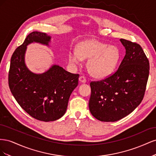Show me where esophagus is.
<instances>
[{
    "label": "esophagus",
    "mask_w": 156,
    "mask_h": 156,
    "mask_svg": "<svg viewBox=\"0 0 156 156\" xmlns=\"http://www.w3.org/2000/svg\"><path fill=\"white\" fill-rule=\"evenodd\" d=\"M79 81H80V82H81V83H85L87 82V79H86V78L84 77V76H81V77H79Z\"/></svg>",
    "instance_id": "obj_1"
}]
</instances>
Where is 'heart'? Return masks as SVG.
<instances>
[{
	"instance_id": "heart-1",
	"label": "heart",
	"mask_w": 156,
	"mask_h": 156,
	"mask_svg": "<svg viewBox=\"0 0 156 156\" xmlns=\"http://www.w3.org/2000/svg\"><path fill=\"white\" fill-rule=\"evenodd\" d=\"M84 58H89L87 68L92 75L105 78L115 69L120 58V51L114 45L97 40H86L79 44L77 50L69 53V61L74 65L80 64Z\"/></svg>"
}]
</instances>
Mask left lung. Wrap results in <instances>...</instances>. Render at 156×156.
I'll use <instances>...</instances> for the list:
<instances>
[{
	"label": "left lung",
	"instance_id": "8db88e82",
	"mask_svg": "<svg viewBox=\"0 0 156 156\" xmlns=\"http://www.w3.org/2000/svg\"><path fill=\"white\" fill-rule=\"evenodd\" d=\"M126 55L111 76L90 83L89 109L101 122H116L133 112L142 101L150 64L140 45L120 39Z\"/></svg>",
	"mask_w": 156,
	"mask_h": 156
}]
</instances>
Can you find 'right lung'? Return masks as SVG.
Returning a JSON list of instances; mask_svg holds the SVG:
<instances>
[{
    "label": "right lung",
    "mask_w": 156,
    "mask_h": 156,
    "mask_svg": "<svg viewBox=\"0 0 156 156\" xmlns=\"http://www.w3.org/2000/svg\"><path fill=\"white\" fill-rule=\"evenodd\" d=\"M51 39L45 33L37 31L28 35L12 56L8 75L9 87L19 105L32 117L44 122L55 121L65 114L79 77L56 64L42 73H35L27 68V45L38 43L49 46Z\"/></svg>",
    "instance_id": "add662e5"
}]
</instances>
